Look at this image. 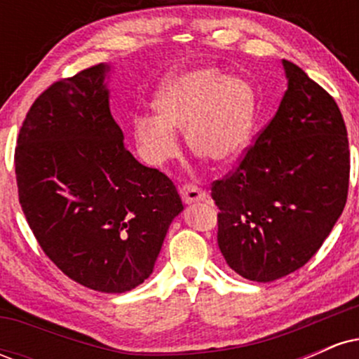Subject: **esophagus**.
I'll return each instance as SVG.
<instances>
[{
    "mask_svg": "<svg viewBox=\"0 0 359 359\" xmlns=\"http://www.w3.org/2000/svg\"><path fill=\"white\" fill-rule=\"evenodd\" d=\"M180 197L185 204H194L199 203V201H204L208 197V194L203 189H199L194 184H185L180 187Z\"/></svg>",
    "mask_w": 359,
    "mask_h": 359,
    "instance_id": "1",
    "label": "esophagus"
}]
</instances>
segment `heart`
I'll return each mask as SVG.
<instances>
[{"label": "heart", "mask_w": 359, "mask_h": 359, "mask_svg": "<svg viewBox=\"0 0 359 359\" xmlns=\"http://www.w3.org/2000/svg\"><path fill=\"white\" fill-rule=\"evenodd\" d=\"M156 116H138L133 137L151 165H163L179 151L175 131H185L194 154L229 165L248 150L258 114L253 84L219 69L175 74L156 94Z\"/></svg>", "instance_id": "obj_1"}]
</instances>
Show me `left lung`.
Wrapping results in <instances>:
<instances>
[{"mask_svg": "<svg viewBox=\"0 0 359 359\" xmlns=\"http://www.w3.org/2000/svg\"><path fill=\"white\" fill-rule=\"evenodd\" d=\"M287 90L240 165L212 184L217 245L253 282H273L317 253L343 212L349 145L336 101L283 59Z\"/></svg>", "mask_w": 359, "mask_h": 359, "instance_id": "obj_1", "label": "left lung"}]
</instances>
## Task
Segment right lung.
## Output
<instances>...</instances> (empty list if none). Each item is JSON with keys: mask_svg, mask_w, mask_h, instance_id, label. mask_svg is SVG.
Instances as JSON below:
<instances>
[{"mask_svg": "<svg viewBox=\"0 0 359 359\" xmlns=\"http://www.w3.org/2000/svg\"><path fill=\"white\" fill-rule=\"evenodd\" d=\"M111 65L43 90L18 135L20 204L36 241L69 278L104 294L154 271L184 205L174 182L125 148L109 111Z\"/></svg>", "mask_w": 359, "mask_h": 359, "instance_id": "right-lung-1", "label": "right lung"}]
</instances>
